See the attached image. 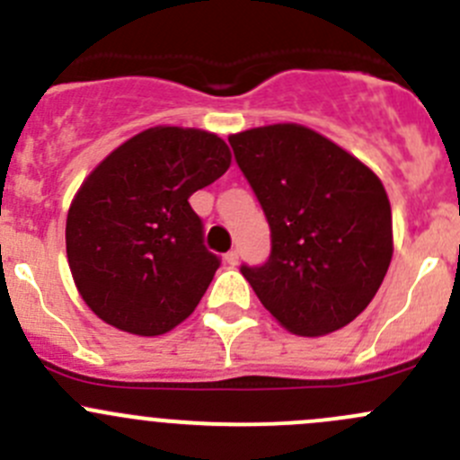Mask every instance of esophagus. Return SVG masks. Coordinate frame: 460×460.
Instances as JSON below:
<instances>
[{
	"instance_id": "1",
	"label": "esophagus",
	"mask_w": 460,
	"mask_h": 460,
	"mask_svg": "<svg viewBox=\"0 0 460 460\" xmlns=\"http://www.w3.org/2000/svg\"><path fill=\"white\" fill-rule=\"evenodd\" d=\"M224 259L228 266H236V263H239V252H236V250H230V252H226Z\"/></svg>"
}]
</instances>
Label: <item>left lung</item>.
Returning a JSON list of instances; mask_svg holds the SVG:
<instances>
[{"mask_svg":"<svg viewBox=\"0 0 460 460\" xmlns=\"http://www.w3.org/2000/svg\"><path fill=\"white\" fill-rule=\"evenodd\" d=\"M228 140L270 226L268 261L241 268L259 302L304 338L347 326L376 297L394 257L383 181L297 122L252 127Z\"/></svg>","mask_w":460,"mask_h":460,"instance_id":"8db88e82","label":"left lung"}]
</instances>
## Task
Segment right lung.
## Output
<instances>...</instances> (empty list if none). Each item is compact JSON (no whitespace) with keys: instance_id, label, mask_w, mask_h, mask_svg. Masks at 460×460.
I'll list each match as a JSON object with an SVG mask.
<instances>
[{"instance_id":"obj_1","label":"right lung","mask_w":460,"mask_h":460,"mask_svg":"<svg viewBox=\"0 0 460 460\" xmlns=\"http://www.w3.org/2000/svg\"><path fill=\"white\" fill-rule=\"evenodd\" d=\"M232 163L224 138L158 125L131 136L82 181L66 215V259L86 306L154 338L188 320L219 259L203 248L188 199Z\"/></svg>"}]
</instances>
